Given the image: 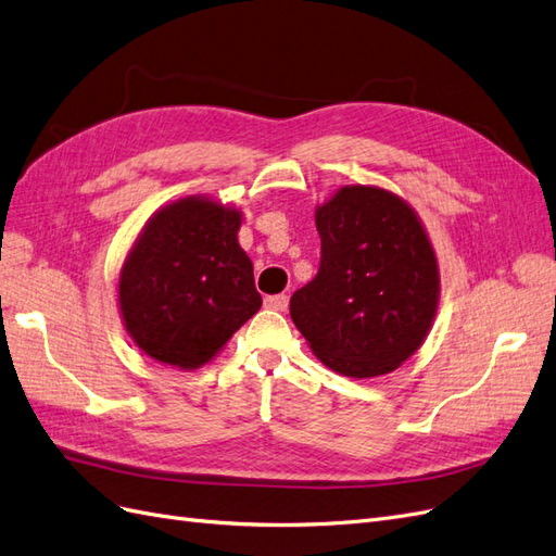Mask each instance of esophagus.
I'll list each match as a JSON object with an SVG mask.
<instances>
[{"instance_id":"1","label":"esophagus","mask_w":556,"mask_h":556,"mask_svg":"<svg viewBox=\"0 0 556 556\" xmlns=\"http://www.w3.org/2000/svg\"><path fill=\"white\" fill-rule=\"evenodd\" d=\"M263 302H265L267 309H275V312L289 309V298H286V295H267Z\"/></svg>"}]
</instances>
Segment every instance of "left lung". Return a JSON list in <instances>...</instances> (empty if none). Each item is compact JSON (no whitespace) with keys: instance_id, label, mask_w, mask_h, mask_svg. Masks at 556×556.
<instances>
[{"instance_id":"1","label":"left lung","mask_w":556,"mask_h":556,"mask_svg":"<svg viewBox=\"0 0 556 556\" xmlns=\"http://www.w3.org/2000/svg\"><path fill=\"white\" fill-rule=\"evenodd\" d=\"M318 275L291 318L320 363L351 379L395 371L427 339L441 298L439 258L418 212L374 185L316 205Z\"/></svg>"}]
</instances>
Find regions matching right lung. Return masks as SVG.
Segmentation results:
<instances>
[{"instance_id":"right-lung-1","label":"right lung","mask_w":556,"mask_h":556,"mask_svg":"<svg viewBox=\"0 0 556 556\" xmlns=\"http://www.w3.org/2000/svg\"><path fill=\"white\" fill-rule=\"evenodd\" d=\"M240 226V207L195 193L161 205L140 228L119 270L117 309L152 361L199 369L261 309Z\"/></svg>"}]
</instances>
